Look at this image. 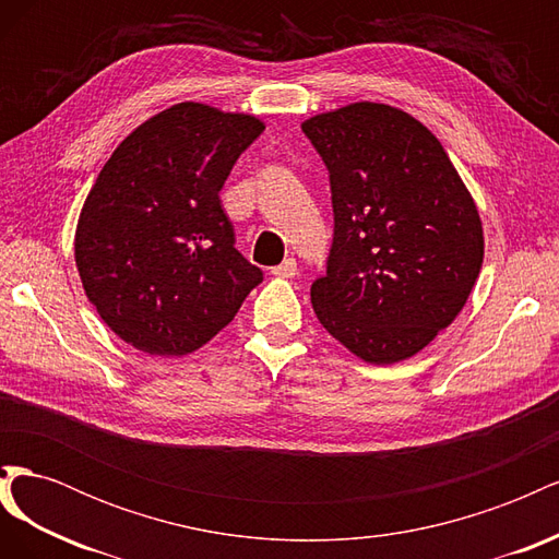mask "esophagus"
<instances>
[{"label": "esophagus", "instance_id": "esophagus-1", "mask_svg": "<svg viewBox=\"0 0 559 559\" xmlns=\"http://www.w3.org/2000/svg\"><path fill=\"white\" fill-rule=\"evenodd\" d=\"M273 275H277V277H296L298 275L296 259H284L277 267H273Z\"/></svg>", "mask_w": 559, "mask_h": 559}]
</instances>
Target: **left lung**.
Here are the masks:
<instances>
[{
  "label": "left lung",
  "mask_w": 559,
  "mask_h": 559,
  "mask_svg": "<svg viewBox=\"0 0 559 559\" xmlns=\"http://www.w3.org/2000/svg\"><path fill=\"white\" fill-rule=\"evenodd\" d=\"M331 183L333 240L312 308L370 364L425 349L460 314L483 226L441 142L411 114L357 103L302 123Z\"/></svg>",
  "instance_id": "left-lung-1"
}]
</instances>
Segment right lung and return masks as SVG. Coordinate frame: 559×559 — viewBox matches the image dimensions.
Here are the masks:
<instances>
[{"mask_svg":"<svg viewBox=\"0 0 559 559\" xmlns=\"http://www.w3.org/2000/svg\"><path fill=\"white\" fill-rule=\"evenodd\" d=\"M265 126L181 103L148 118L105 163L76 226V267L105 324L132 347L181 357L228 326L261 267L222 210L235 160Z\"/></svg>","mask_w":559,"mask_h":559,"instance_id":"obj_1","label":"right lung"}]
</instances>
